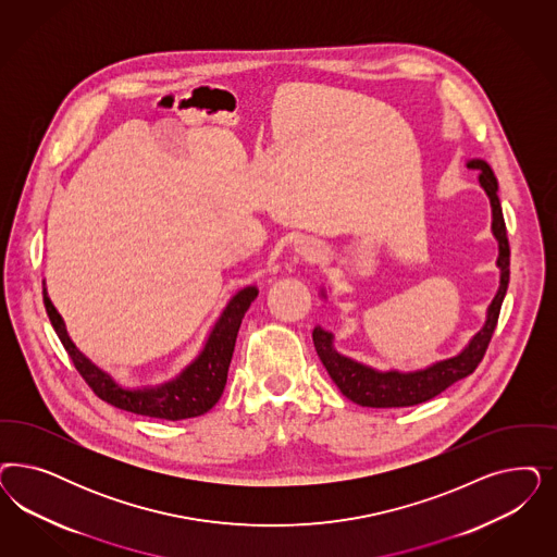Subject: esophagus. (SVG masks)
I'll return each instance as SVG.
<instances>
[{
  "mask_svg": "<svg viewBox=\"0 0 557 557\" xmlns=\"http://www.w3.org/2000/svg\"><path fill=\"white\" fill-rule=\"evenodd\" d=\"M297 251H299L306 260H309V262H318V260L322 258V250H320L313 242H299Z\"/></svg>",
  "mask_w": 557,
  "mask_h": 557,
  "instance_id": "obj_1",
  "label": "esophagus"
}]
</instances>
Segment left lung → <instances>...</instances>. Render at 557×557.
<instances>
[{
    "instance_id": "obj_1",
    "label": "left lung",
    "mask_w": 557,
    "mask_h": 557,
    "mask_svg": "<svg viewBox=\"0 0 557 557\" xmlns=\"http://www.w3.org/2000/svg\"><path fill=\"white\" fill-rule=\"evenodd\" d=\"M471 170H480V184L484 186L490 205H492V232L498 239V267H500V288L487 307V320L485 325L469 342L466 350L453 359L441 360L424 371L416 373H379L355 360L346 359L332 348V334L322 330L320 325L313 330V346L318 350V357L323 362L327 375L338 385L342 394L350 401L367 406V408H406L416 406L422 401H429L434 395L445 392L455 381L471 375L478 364L484 359L487 344L494 336V330L498 325V315L503 307L504 295L510 281V246L506 235L503 207L498 198V180L494 176L492 168L484 160H471L467 163Z\"/></svg>"
}]
</instances>
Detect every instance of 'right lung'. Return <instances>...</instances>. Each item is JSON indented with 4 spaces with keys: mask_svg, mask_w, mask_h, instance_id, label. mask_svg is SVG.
I'll return each instance as SVG.
<instances>
[{
    "mask_svg": "<svg viewBox=\"0 0 557 557\" xmlns=\"http://www.w3.org/2000/svg\"><path fill=\"white\" fill-rule=\"evenodd\" d=\"M256 295L258 290L253 287L244 288L235 295L225 307V311L221 313L219 322L215 323L209 341L205 344V350L186 371H182L178 379L153 389H135V392L119 387L107 373L94 367L90 360L73 346L65 334L61 315L57 313L51 299L47 297V290H42V301L59 341L65 346L72 359L73 367L88 383L94 394L104 399L110 406L121 408L125 412L141 413V416L160 418V420H184V418H195L200 413L209 412L223 395L242 318L248 311L251 301L256 299Z\"/></svg>",
    "mask_w": 557,
    "mask_h": 557,
    "instance_id": "right-lung-1",
    "label": "right lung"
}]
</instances>
